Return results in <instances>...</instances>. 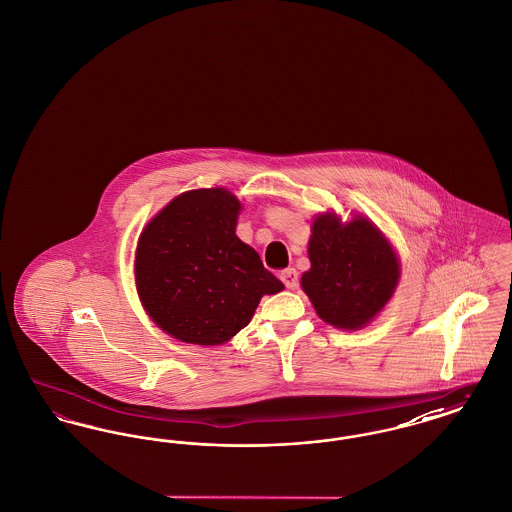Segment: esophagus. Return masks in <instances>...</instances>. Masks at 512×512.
I'll list each match as a JSON object with an SVG mask.
<instances>
[{
	"label": "esophagus",
	"mask_w": 512,
	"mask_h": 512,
	"mask_svg": "<svg viewBox=\"0 0 512 512\" xmlns=\"http://www.w3.org/2000/svg\"><path fill=\"white\" fill-rule=\"evenodd\" d=\"M280 280L284 282V286H286L288 290H295L297 284H299V274H297L295 268H286V270L280 272Z\"/></svg>",
	"instance_id": "esophagus-1"
}]
</instances>
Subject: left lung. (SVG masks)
I'll use <instances>...</instances> for the list:
<instances>
[{"instance_id": "1", "label": "left lung", "mask_w": 512, "mask_h": 512, "mask_svg": "<svg viewBox=\"0 0 512 512\" xmlns=\"http://www.w3.org/2000/svg\"><path fill=\"white\" fill-rule=\"evenodd\" d=\"M311 270L301 286L318 317L338 328H361L388 303L399 280V263L384 236L366 219L341 224L320 215L309 240Z\"/></svg>"}]
</instances>
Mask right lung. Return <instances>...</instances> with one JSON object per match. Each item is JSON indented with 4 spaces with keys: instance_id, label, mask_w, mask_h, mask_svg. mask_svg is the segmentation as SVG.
Returning <instances> with one entry per match:
<instances>
[{
    "instance_id": "add662e5",
    "label": "right lung",
    "mask_w": 512,
    "mask_h": 512,
    "mask_svg": "<svg viewBox=\"0 0 512 512\" xmlns=\"http://www.w3.org/2000/svg\"><path fill=\"white\" fill-rule=\"evenodd\" d=\"M240 201L222 188L178 195L136 249V286L149 317L176 340L219 345L284 284L236 236Z\"/></svg>"
}]
</instances>
